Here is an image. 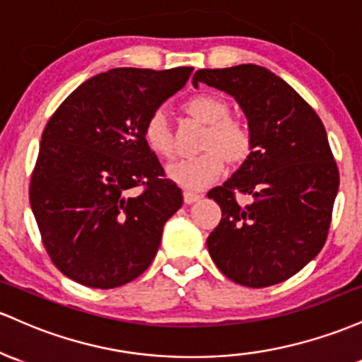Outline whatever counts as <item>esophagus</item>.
I'll use <instances>...</instances> for the list:
<instances>
[{
	"label": "esophagus",
	"mask_w": 362,
	"mask_h": 362,
	"mask_svg": "<svg viewBox=\"0 0 362 362\" xmlns=\"http://www.w3.org/2000/svg\"><path fill=\"white\" fill-rule=\"evenodd\" d=\"M182 200H185V203H193L197 200H200V194L198 193H193V192H182Z\"/></svg>",
	"instance_id": "1"
}]
</instances>
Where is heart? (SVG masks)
Returning <instances> with one entry per match:
<instances>
[{
  "mask_svg": "<svg viewBox=\"0 0 362 362\" xmlns=\"http://www.w3.org/2000/svg\"><path fill=\"white\" fill-rule=\"evenodd\" d=\"M185 111L206 124L202 138V150L205 152L170 164L168 176L182 188L202 189L224 176L226 162L239 164L250 157L253 150V132L245 121L230 116L229 103L212 93L192 97L185 104ZM141 135L150 152L160 159H173V132L164 112L153 111L145 121Z\"/></svg>",
  "mask_w": 362,
  "mask_h": 362,
  "instance_id": "b5f03b06",
  "label": "heart"
}]
</instances>
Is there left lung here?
<instances>
[{"mask_svg":"<svg viewBox=\"0 0 362 362\" xmlns=\"http://www.w3.org/2000/svg\"><path fill=\"white\" fill-rule=\"evenodd\" d=\"M233 95L253 132V150L209 198L222 218L206 239L217 269L235 284L259 287L291 279L322 251L339 192V168L315 109L280 76L239 64L198 70ZM239 194L252 202L239 204Z\"/></svg>","mask_w":362,"mask_h":362,"instance_id":"1","label":"left lung"}]
</instances>
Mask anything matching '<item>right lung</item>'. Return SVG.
Wrapping results in <instances>:
<instances>
[{
	"label": "right lung",
	"instance_id": "add662e5",
	"mask_svg": "<svg viewBox=\"0 0 362 362\" xmlns=\"http://www.w3.org/2000/svg\"><path fill=\"white\" fill-rule=\"evenodd\" d=\"M192 71L115 68L75 88L47 121L28 198L51 262L75 282L115 289L156 258L182 193L141 129Z\"/></svg>",
	"mask_w": 362,
	"mask_h": 362
}]
</instances>
